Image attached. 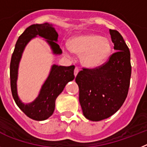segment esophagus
<instances>
[{
  "label": "esophagus",
  "instance_id": "1",
  "mask_svg": "<svg viewBox=\"0 0 147 147\" xmlns=\"http://www.w3.org/2000/svg\"><path fill=\"white\" fill-rule=\"evenodd\" d=\"M78 72H79V69L78 68V67H75V70H74V75H75V76H76V75H78Z\"/></svg>",
  "mask_w": 147,
  "mask_h": 147
}]
</instances>
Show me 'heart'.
I'll return each mask as SVG.
<instances>
[{
    "instance_id": "heart-1",
    "label": "heart",
    "mask_w": 147,
    "mask_h": 147,
    "mask_svg": "<svg viewBox=\"0 0 147 147\" xmlns=\"http://www.w3.org/2000/svg\"><path fill=\"white\" fill-rule=\"evenodd\" d=\"M69 49L81 55V63L89 68H96L105 63L112 52L110 40L96 34H85L72 38Z\"/></svg>"
}]
</instances>
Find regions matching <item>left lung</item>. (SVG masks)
Returning a JSON list of instances; mask_svg holds the SVG:
<instances>
[{
  "mask_svg": "<svg viewBox=\"0 0 147 147\" xmlns=\"http://www.w3.org/2000/svg\"><path fill=\"white\" fill-rule=\"evenodd\" d=\"M109 33L116 52L103 65L83 68L75 78L83 114L92 121L115 114L124 103L129 87L132 72L129 49L117 30L109 29Z\"/></svg>",
  "mask_w": 147,
  "mask_h": 147,
  "instance_id": "obj_1",
  "label": "left lung"
}]
</instances>
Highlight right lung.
<instances>
[{
	"instance_id": "add662e5",
	"label": "right lung",
	"mask_w": 147,
	"mask_h": 147,
	"mask_svg": "<svg viewBox=\"0 0 147 147\" xmlns=\"http://www.w3.org/2000/svg\"><path fill=\"white\" fill-rule=\"evenodd\" d=\"M37 35L47 39L54 54L62 53L59 45L55 42L58 41V33L52 24L45 23L29 26L20 35L15 44L10 62V85L14 100L24 114L35 121H44L49 118L54 112L56 98L62 92L66 84L75 78V66L53 65L49 77L42 86L38 98L31 104H23L17 94L16 81L18 64L26 45L32 38Z\"/></svg>"
}]
</instances>
